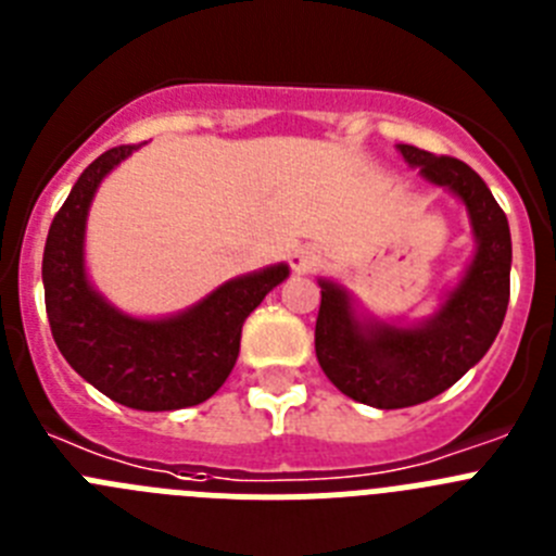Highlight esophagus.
Masks as SVG:
<instances>
[{
    "label": "esophagus",
    "mask_w": 556,
    "mask_h": 556,
    "mask_svg": "<svg viewBox=\"0 0 556 556\" xmlns=\"http://www.w3.org/2000/svg\"><path fill=\"white\" fill-rule=\"evenodd\" d=\"M320 262H323V250L314 248V244H303V248H298L292 253L294 273H308V269H314Z\"/></svg>",
    "instance_id": "34e87169"
}]
</instances>
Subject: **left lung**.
<instances>
[{
  "label": "left lung",
  "mask_w": 556,
  "mask_h": 556,
  "mask_svg": "<svg viewBox=\"0 0 556 556\" xmlns=\"http://www.w3.org/2000/svg\"><path fill=\"white\" fill-rule=\"evenodd\" d=\"M397 150L431 184L445 186L468 205L479 248L443 308L417 328L362 323L345 289L320 281L323 301L314 326L317 362L339 392L376 409L424 404L456 384L490 351L509 303L513 239L507 214L488 184L451 155L412 144H397Z\"/></svg>",
  "instance_id": "1"
}]
</instances>
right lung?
<instances>
[{"mask_svg":"<svg viewBox=\"0 0 556 556\" xmlns=\"http://www.w3.org/2000/svg\"><path fill=\"white\" fill-rule=\"evenodd\" d=\"M136 147L102 152L68 191L43 248V301L58 351L88 384L130 409H184L208 401L225 384L244 320L289 267L233 278L169 320H136L102 301L83 267L86 214L100 180Z\"/></svg>","mask_w":556,"mask_h":556,"instance_id":"right-lung-1","label":"right lung"}]
</instances>
